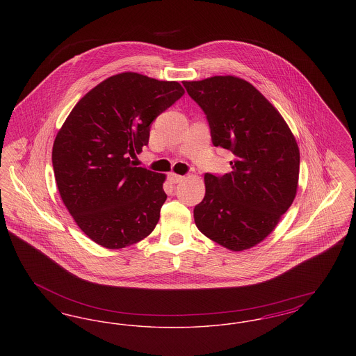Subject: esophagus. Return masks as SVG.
<instances>
[{
	"mask_svg": "<svg viewBox=\"0 0 356 356\" xmlns=\"http://www.w3.org/2000/svg\"><path fill=\"white\" fill-rule=\"evenodd\" d=\"M186 177L181 176V175H176V173H170V180L173 184H177V183H181Z\"/></svg>",
	"mask_w": 356,
	"mask_h": 356,
	"instance_id": "1",
	"label": "esophagus"
}]
</instances>
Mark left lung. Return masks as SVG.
I'll use <instances>...</instances> for the list:
<instances>
[{"mask_svg":"<svg viewBox=\"0 0 356 356\" xmlns=\"http://www.w3.org/2000/svg\"><path fill=\"white\" fill-rule=\"evenodd\" d=\"M183 85L205 113L212 144L235 156L229 173L204 175L196 227L231 251L251 248L271 234L295 199L296 140L276 108L245 80L215 76Z\"/></svg>","mask_w":356,"mask_h":356,"instance_id":"1","label":"left lung"}]
</instances>
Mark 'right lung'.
Returning a JSON list of instances; mask_svg holds the SVG:
<instances>
[{
    "label": "right lung",
    "mask_w": 356,
    "mask_h": 356,
    "mask_svg": "<svg viewBox=\"0 0 356 356\" xmlns=\"http://www.w3.org/2000/svg\"><path fill=\"white\" fill-rule=\"evenodd\" d=\"M184 95L176 81L125 72L89 90L56 136L51 163L60 196L86 236L109 250L148 236L167 200L165 176L135 167L151 124Z\"/></svg>",
    "instance_id": "obj_1"
}]
</instances>
